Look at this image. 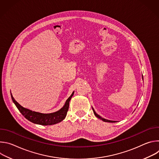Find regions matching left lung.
Listing matches in <instances>:
<instances>
[{"label": "left lung", "mask_w": 159, "mask_h": 159, "mask_svg": "<svg viewBox=\"0 0 159 159\" xmlns=\"http://www.w3.org/2000/svg\"><path fill=\"white\" fill-rule=\"evenodd\" d=\"M142 79L143 80V75H142ZM93 112H94V114L95 115V116L97 117V118H98L99 119H100V120H102L103 121H104V122H109V123H115L116 121H111V120H106V119H104V118H102L101 116H99V115H98L97 113L96 112V111H94V108L93 107Z\"/></svg>", "instance_id": "left-lung-1"}]
</instances>
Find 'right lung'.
<instances>
[{"mask_svg":"<svg viewBox=\"0 0 159 159\" xmlns=\"http://www.w3.org/2000/svg\"><path fill=\"white\" fill-rule=\"evenodd\" d=\"M74 94V91L72 93L71 96L67 99L64 106L60 110L54 112L48 113V114L33 111L30 109L22 107L14 99L11 93V95L12 100L16 105V106L17 107V108L19 109L21 114L28 120L35 124L47 126L58 123L65 119L67 114V111L69 110V102L71 98H72Z\"/></svg>","mask_w":159,"mask_h":159,"instance_id":"add662e5","label":"right lung"}]
</instances>
